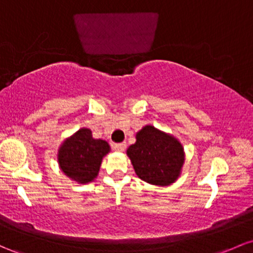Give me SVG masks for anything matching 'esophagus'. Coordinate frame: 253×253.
Wrapping results in <instances>:
<instances>
[{
  "label": "esophagus",
  "mask_w": 253,
  "mask_h": 253,
  "mask_svg": "<svg viewBox=\"0 0 253 253\" xmlns=\"http://www.w3.org/2000/svg\"><path fill=\"white\" fill-rule=\"evenodd\" d=\"M126 143H118V144H114L113 145V148L116 150V151H120V152H122V151H125V150H126Z\"/></svg>",
  "instance_id": "34e87169"
}]
</instances>
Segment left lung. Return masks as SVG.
<instances>
[{
  "instance_id": "obj_1",
  "label": "left lung",
  "mask_w": 253,
  "mask_h": 253,
  "mask_svg": "<svg viewBox=\"0 0 253 253\" xmlns=\"http://www.w3.org/2000/svg\"><path fill=\"white\" fill-rule=\"evenodd\" d=\"M126 154L137 176L156 186L174 184L185 163L184 146L179 139L152 125H145L137 132L135 143Z\"/></svg>"
}]
</instances>
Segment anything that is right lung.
Listing matches in <instances>:
<instances>
[{
    "label": "right lung",
    "mask_w": 253,
    "mask_h": 253,
    "mask_svg": "<svg viewBox=\"0 0 253 253\" xmlns=\"http://www.w3.org/2000/svg\"><path fill=\"white\" fill-rule=\"evenodd\" d=\"M109 152L107 141L95 139L91 129L83 127L61 143L57 163L69 179L78 184H88L98 175L103 157Z\"/></svg>",
    "instance_id": "add662e5"
}]
</instances>
